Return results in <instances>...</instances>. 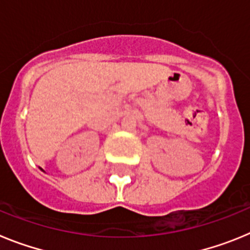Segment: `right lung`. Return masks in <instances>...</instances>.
I'll return each mask as SVG.
<instances>
[{"mask_svg":"<svg viewBox=\"0 0 250 250\" xmlns=\"http://www.w3.org/2000/svg\"><path fill=\"white\" fill-rule=\"evenodd\" d=\"M41 170H42V169H41Z\"/></svg>","mask_w":250,"mask_h":250,"instance_id":"right-lung-1","label":"right lung"}]
</instances>
